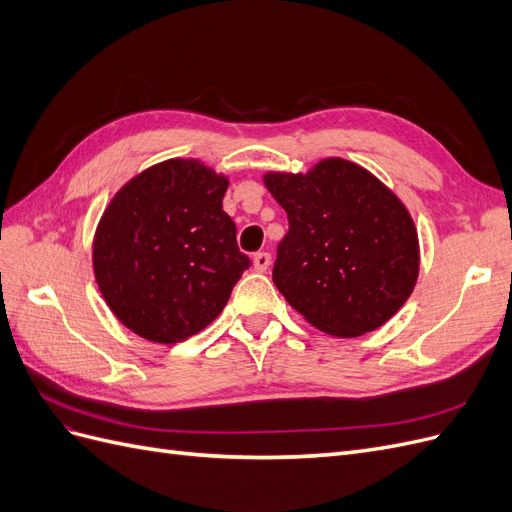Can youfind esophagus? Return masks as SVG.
I'll return each instance as SVG.
<instances>
[{
	"instance_id": "obj_1",
	"label": "esophagus",
	"mask_w": 512,
	"mask_h": 512,
	"mask_svg": "<svg viewBox=\"0 0 512 512\" xmlns=\"http://www.w3.org/2000/svg\"><path fill=\"white\" fill-rule=\"evenodd\" d=\"M269 265H271V254H269V252H258V254H254V269H256V271L265 273V271L269 269Z\"/></svg>"
}]
</instances>
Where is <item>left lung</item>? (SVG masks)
Here are the masks:
<instances>
[{
	"instance_id": "8db88e82",
	"label": "left lung",
	"mask_w": 512,
	"mask_h": 512,
	"mask_svg": "<svg viewBox=\"0 0 512 512\" xmlns=\"http://www.w3.org/2000/svg\"><path fill=\"white\" fill-rule=\"evenodd\" d=\"M288 215L273 284L316 329L359 337L393 318L418 277V235L404 203L363 166L320 160L309 173H267Z\"/></svg>"
}]
</instances>
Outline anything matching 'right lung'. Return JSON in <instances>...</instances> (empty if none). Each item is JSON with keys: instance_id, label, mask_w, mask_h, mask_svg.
<instances>
[{"instance_id": "1", "label": "right lung", "mask_w": 512, "mask_h": 512, "mask_svg": "<svg viewBox=\"0 0 512 512\" xmlns=\"http://www.w3.org/2000/svg\"><path fill=\"white\" fill-rule=\"evenodd\" d=\"M228 177L173 158L130 179L108 203L94 237V273L121 324L149 342L175 344L220 316L250 267L222 209Z\"/></svg>"}]
</instances>
